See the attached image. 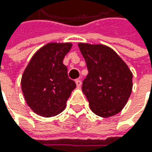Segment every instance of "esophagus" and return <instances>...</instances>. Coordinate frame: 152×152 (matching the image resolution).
I'll return each instance as SVG.
<instances>
[{
	"instance_id": "34e87169",
	"label": "esophagus",
	"mask_w": 152,
	"mask_h": 152,
	"mask_svg": "<svg viewBox=\"0 0 152 152\" xmlns=\"http://www.w3.org/2000/svg\"><path fill=\"white\" fill-rule=\"evenodd\" d=\"M75 84H77V87H80L81 85H82V82H81L80 79H77V80H75Z\"/></svg>"
}]
</instances>
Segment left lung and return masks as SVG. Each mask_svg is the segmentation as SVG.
I'll use <instances>...</instances> for the list:
<instances>
[{"label":"left lung","mask_w":152,"mask_h":152,"mask_svg":"<svg viewBox=\"0 0 152 152\" xmlns=\"http://www.w3.org/2000/svg\"><path fill=\"white\" fill-rule=\"evenodd\" d=\"M88 75L83 81L82 91L92 112L102 118L119 113L132 91V73L116 52L104 45L79 43Z\"/></svg>","instance_id":"left-lung-1"}]
</instances>
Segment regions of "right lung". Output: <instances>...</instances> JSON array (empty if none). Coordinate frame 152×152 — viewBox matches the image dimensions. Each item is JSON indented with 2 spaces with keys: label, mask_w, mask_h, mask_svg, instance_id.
Wrapping results in <instances>:
<instances>
[{
  "label": "right lung",
  "mask_w": 152,
  "mask_h": 152,
  "mask_svg": "<svg viewBox=\"0 0 152 152\" xmlns=\"http://www.w3.org/2000/svg\"><path fill=\"white\" fill-rule=\"evenodd\" d=\"M71 47V43H49L36 51L23 71L22 91L27 105L39 116L61 113L75 88L63 64Z\"/></svg>",
  "instance_id": "add662e5"
}]
</instances>
